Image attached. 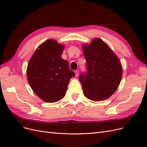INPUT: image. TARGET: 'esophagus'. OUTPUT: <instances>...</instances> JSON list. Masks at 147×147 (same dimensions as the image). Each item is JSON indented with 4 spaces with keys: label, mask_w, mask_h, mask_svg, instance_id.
Returning <instances> with one entry per match:
<instances>
[{
    "label": "esophagus",
    "mask_w": 147,
    "mask_h": 147,
    "mask_svg": "<svg viewBox=\"0 0 147 147\" xmlns=\"http://www.w3.org/2000/svg\"><path fill=\"white\" fill-rule=\"evenodd\" d=\"M75 76L77 77L78 75V74H79V70H75Z\"/></svg>",
    "instance_id": "obj_1"
}]
</instances>
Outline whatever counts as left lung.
I'll return each instance as SVG.
<instances>
[{
	"label": "left lung",
	"instance_id": "8db88e82",
	"mask_svg": "<svg viewBox=\"0 0 147 147\" xmlns=\"http://www.w3.org/2000/svg\"><path fill=\"white\" fill-rule=\"evenodd\" d=\"M83 50L87 71L80 75L79 80L84 95L94 101L107 99L117 90L121 82V62L99 38H94L89 45H83Z\"/></svg>",
	"mask_w": 147,
	"mask_h": 147
}]
</instances>
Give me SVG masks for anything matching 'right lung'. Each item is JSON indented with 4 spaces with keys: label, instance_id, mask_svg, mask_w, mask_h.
I'll use <instances>...</instances> for the list:
<instances>
[{
    "label": "right lung",
    "instance_id": "obj_1",
    "mask_svg": "<svg viewBox=\"0 0 147 147\" xmlns=\"http://www.w3.org/2000/svg\"><path fill=\"white\" fill-rule=\"evenodd\" d=\"M64 46L53 39L40 45L31 57L27 68L29 85L40 98L56 102L65 96L70 79L75 76L69 63L61 57Z\"/></svg>",
    "mask_w": 147,
    "mask_h": 147
}]
</instances>
